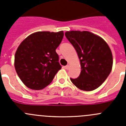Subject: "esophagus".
<instances>
[{"instance_id": "obj_1", "label": "esophagus", "mask_w": 126, "mask_h": 126, "mask_svg": "<svg viewBox=\"0 0 126 126\" xmlns=\"http://www.w3.org/2000/svg\"><path fill=\"white\" fill-rule=\"evenodd\" d=\"M64 67H65V69H67H67H69V65H65V66Z\"/></svg>"}]
</instances>
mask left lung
Here are the masks:
<instances>
[{
	"instance_id": "left-lung-1",
	"label": "left lung",
	"mask_w": 126,
	"mask_h": 126,
	"mask_svg": "<svg viewBox=\"0 0 126 126\" xmlns=\"http://www.w3.org/2000/svg\"><path fill=\"white\" fill-rule=\"evenodd\" d=\"M65 37L76 49L81 72L71 80L77 88L86 91L95 89L106 80L112 67V55L108 44L88 31H68Z\"/></svg>"
}]
</instances>
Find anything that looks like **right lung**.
<instances>
[{
	"label": "right lung",
	"instance_id": "1",
	"mask_svg": "<svg viewBox=\"0 0 126 126\" xmlns=\"http://www.w3.org/2000/svg\"><path fill=\"white\" fill-rule=\"evenodd\" d=\"M64 37L63 31L37 32L22 41L15 55V69L29 88L42 89L48 86L62 66L55 52Z\"/></svg>",
	"mask_w": 126,
	"mask_h": 126
}]
</instances>
